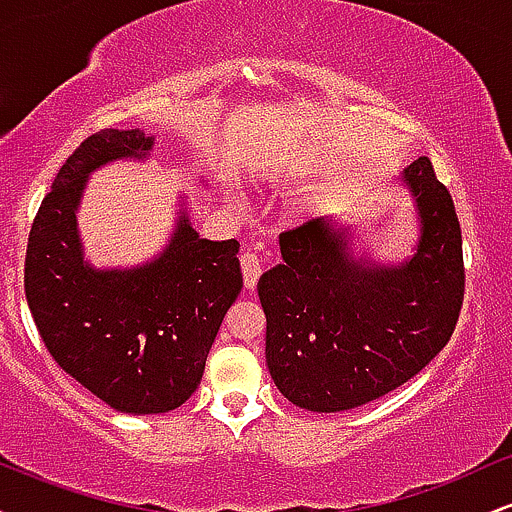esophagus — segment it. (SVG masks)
<instances>
[{
    "instance_id": "1",
    "label": "esophagus",
    "mask_w": 512,
    "mask_h": 512,
    "mask_svg": "<svg viewBox=\"0 0 512 512\" xmlns=\"http://www.w3.org/2000/svg\"><path fill=\"white\" fill-rule=\"evenodd\" d=\"M240 269H243L245 286H248V289H255L257 281H260V274H262L260 255H257L255 250H245L243 255H240Z\"/></svg>"
}]
</instances>
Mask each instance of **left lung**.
<instances>
[{
	"label": "left lung",
	"instance_id": "1",
	"mask_svg": "<svg viewBox=\"0 0 512 512\" xmlns=\"http://www.w3.org/2000/svg\"><path fill=\"white\" fill-rule=\"evenodd\" d=\"M421 216L402 267L358 262L346 231L322 216L281 233V257L257 293L267 366L296 407L344 411L397 390L436 358L464 301L462 231L448 187L421 156L402 173Z\"/></svg>",
	"mask_w": 512,
	"mask_h": 512
}]
</instances>
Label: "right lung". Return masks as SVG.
<instances>
[{"mask_svg":"<svg viewBox=\"0 0 512 512\" xmlns=\"http://www.w3.org/2000/svg\"><path fill=\"white\" fill-rule=\"evenodd\" d=\"M154 139L101 129L60 168L28 236L23 286L45 349L64 373L125 414L190 399L223 317L243 289L236 238H199L185 216L154 262L98 272L81 257L76 207L91 170L144 158Z\"/></svg>","mask_w":512,"mask_h":512,"instance_id":"obj_1","label":"right lung"}]
</instances>
